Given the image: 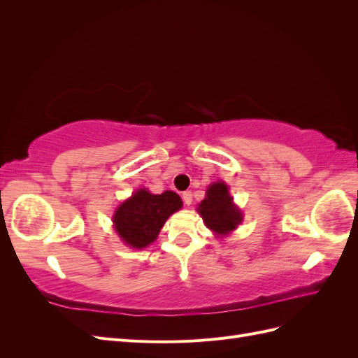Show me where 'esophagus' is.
Listing matches in <instances>:
<instances>
[{
  "instance_id": "34e87169",
  "label": "esophagus",
  "mask_w": 358,
  "mask_h": 358,
  "mask_svg": "<svg viewBox=\"0 0 358 358\" xmlns=\"http://www.w3.org/2000/svg\"><path fill=\"white\" fill-rule=\"evenodd\" d=\"M182 199H183V203H185L187 206H189L192 203V194L191 191H185L182 194Z\"/></svg>"
}]
</instances>
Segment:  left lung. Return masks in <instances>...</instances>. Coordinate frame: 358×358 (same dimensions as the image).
Returning <instances> with one entry per match:
<instances>
[{"mask_svg":"<svg viewBox=\"0 0 358 358\" xmlns=\"http://www.w3.org/2000/svg\"><path fill=\"white\" fill-rule=\"evenodd\" d=\"M197 212L201 215L206 227L218 237L230 234L243 220V213L230 196L229 185L222 180L209 185Z\"/></svg>","mask_w":358,"mask_h":358,"instance_id":"obj_1","label":"left lung"}]
</instances>
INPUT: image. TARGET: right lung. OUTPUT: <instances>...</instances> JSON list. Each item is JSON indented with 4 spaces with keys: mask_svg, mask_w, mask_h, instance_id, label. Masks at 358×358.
I'll use <instances>...</instances> for the list:
<instances>
[{
    "mask_svg": "<svg viewBox=\"0 0 358 358\" xmlns=\"http://www.w3.org/2000/svg\"><path fill=\"white\" fill-rule=\"evenodd\" d=\"M180 208L182 200L176 192L150 194L145 188L137 189L117 206L113 215L115 230L125 245L143 249L155 242L169 216Z\"/></svg>",
    "mask_w": 358,
    "mask_h": 358,
    "instance_id": "obj_1",
    "label": "right lung"
}]
</instances>
